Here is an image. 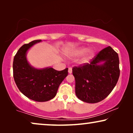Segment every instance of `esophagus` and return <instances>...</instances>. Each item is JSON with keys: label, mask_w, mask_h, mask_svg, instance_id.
<instances>
[{"label": "esophagus", "mask_w": 133, "mask_h": 133, "mask_svg": "<svg viewBox=\"0 0 133 133\" xmlns=\"http://www.w3.org/2000/svg\"><path fill=\"white\" fill-rule=\"evenodd\" d=\"M68 72L70 74H71L72 72V68H71V67H70V68H68Z\"/></svg>", "instance_id": "34e87169"}]
</instances>
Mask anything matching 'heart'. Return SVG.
<instances>
[{
    "label": "heart",
    "mask_w": 133,
    "mask_h": 133,
    "mask_svg": "<svg viewBox=\"0 0 133 133\" xmlns=\"http://www.w3.org/2000/svg\"><path fill=\"white\" fill-rule=\"evenodd\" d=\"M87 51H88V49L87 48L82 47V48H77L76 50H74L73 52V54L74 56H81L82 55H83V54H84ZM94 52L92 50L89 51L88 54H87V55L82 60L83 62H86L88 61L89 59H91V58L94 56Z\"/></svg>",
    "instance_id": "obj_1"
}]
</instances>
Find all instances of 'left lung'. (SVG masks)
<instances>
[{
  "instance_id": "1",
  "label": "left lung",
  "mask_w": 133,
  "mask_h": 133,
  "mask_svg": "<svg viewBox=\"0 0 133 133\" xmlns=\"http://www.w3.org/2000/svg\"><path fill=\"white\" fill-rule=\"evenodd\" d=\"M101 61L104 63L102 65ZM76 96L87 103L99 102L111 93L120 76L118 54L111 46L102 50L90 63L72 69Z\"/></svg>"
}]
</instances>
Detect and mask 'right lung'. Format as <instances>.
Returning a JSON list of instances; mask_svg holds the SVG:
<instances>
[{
  "label": "right lung",
  "instance_id": "1",
  "mask_svg": "<svg viewBox=\"0 0 133 133\" xmlns=\"http://www.w3.org/2000/svg\"><path fill=\"white\" fill-rule=\"evenodd\" d=\"M41 40H35L22 45L17 51L13 61V77L22 93L37 102H46L53 99L58 88L68 75L66 68L57 71L52 68L36 69L29 64L26 58L28 49Z\"/></svg>",
  "mask_w": 133,
  "mask_h": 133
}]
</instances>
